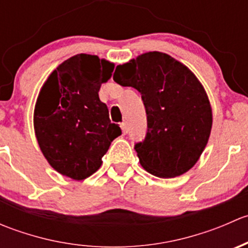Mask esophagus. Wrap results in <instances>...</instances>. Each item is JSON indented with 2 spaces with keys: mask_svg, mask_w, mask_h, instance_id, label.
<instances>
[{
  "mask_svg": "<svg viewBox=\"0 0 248 248\" xmlns=\"http://www.w3.org/2000/svg\"><path fill=\"white\" fill-rule=\"evenodd\" d=\"M121 129H122V132H124V134L128 133V124H127V122H122Z\"/></svg>",
  "mask_w": 248,
  "mask_h": 248,
  "instance_id": "esophagus-1",
  "label": "esophagus"
}]
</instances>
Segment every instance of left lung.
<instances>
[{
	"label": "left lung",
	"instance_id": "left-lung-1",
	"mask_svg": "<svg viewBox=\"0 0 248 248\" xmlns=\"http://www.w3.org/2000/svg\"><path fill=\"white\" fill-rule=\"evenodd\" d=\"M112 79L141 94L147 132L134 149L142 168L163 179L188 171L212 126L210 102L196 76L169 55L151 51L117 66Z\"/></svg>",
	"mask_w": 248,
	"mask_h": 248
}]
</instances>
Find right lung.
Returning <instances> with one entry per match:
<instances>
[{
  "mask_svg": "<svg viewBox=\"0 0 248 248\" xmlns=\"http://www.w3.org/2000/svg\"><path fill=\"white\" fill-rule=\"evenodd\" d=\"M112 71L114 63L94 55H76L50 74L39 92L33 116L37 140L50 166L64 176H91L121 136L98 96Z\"/></svg>",
  "mask_w": 248,
  "mask_h": 248,
  "instance_id": "1",
  "label": "right lung"
}]
</instances>
